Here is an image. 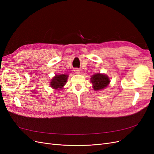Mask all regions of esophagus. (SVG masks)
I'll return each mask as SVG.
<instances>
[{
    "label": "esophagus",
    "mask_w": 154,
    "mask_h": 154,
    "mask_svg": "<svg viewBox=\"0 0 154 154\" xmlns=\"http://www.w3.org/2000/svg\"><path fill=\"white\" fill-rule=\"evenodd\" d=\"M74 71L76 74H80V70L79 69H74Z\"/></svg>",
    "instance_id": "34e87169"
}]
</instances>
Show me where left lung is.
Wrapping results in <instances>:
<instances>
[{"label": "left lung", "mask_w": 154, "mask_h": 154, "mask_svg": "<svg viewBox=\"0 0 154 154\" xmlns=\"http://www.w3.org/2000/svg\"><path fill=\"white\" fill-rule=\"evenodd\" d=\"M91 82L94 91L103 90L109 85L110 79L106 74L97 73L91 76Z\"/></svg>", "instance_id": "obj_1"}]
</instances>
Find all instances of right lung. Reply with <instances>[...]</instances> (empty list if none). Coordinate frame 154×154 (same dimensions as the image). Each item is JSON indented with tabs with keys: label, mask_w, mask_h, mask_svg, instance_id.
I'll return each instance as SVG.
<instances>
[{
	"label": "right lung",
	"mask_w": 154,
	"mask_h": 154,
	"mask_svg": "<svg viewBox=\"0 0 154 154\" xmlns=\"http://www.w3.org/2000/svg\"><path fill=\"white\" fill-rule=\"evenodd\" d=\"M68 77L69 74H66L55 75V76L52 78V80L50 82L51 87L55 90H62L63 87L66 84Z\"/></svg>",
	"instance_id": "obj_1"
}]
</instances>
